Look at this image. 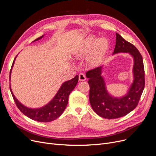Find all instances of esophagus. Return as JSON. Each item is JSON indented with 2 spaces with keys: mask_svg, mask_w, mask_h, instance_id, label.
<instances>
[{
  "mask_svg": "<svg viewBox=\"0 0 156 156\" xmlns=\"http://www.w3.org/2000/svg\"><path fill=\"white\" fill-rule=\"evenodd\" d=\"M79 81H85L86 80V76L84 75L83 73H80L79 74Z\"/></svg>",
  "mask_w": 156,
  "mask_h": 156,
  "instance_id": "1",
  "label": "esophagus"
}]
</instances>
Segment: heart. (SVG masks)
Here are the masks:
<instances>
[{"instance_id":"b5f03b06","label":"heart","mask_w":156,"mask_h":156,"mask_svg":"<svg viewBox=\"0 0 156 156\" xmlns=\"http://www.w3.org/2000/svg\"><path fill=\"white\" fill-rule=\"evenodd\" d=\"M94 42V38H91L88 40L87 43H86L85 45H83L82 48H81V51L80 52V55H84L85 54L90 48V47L92 46ZM106 47V42L103 39H99L97 40L93 47L92 49V54L91 55V60L92 61H95L98 57H99L104 51L105 48Z\"/></svg>"}]
</instances>
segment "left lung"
I'll list each match as a JSON object with an SVG mask.
<instances>
[{
    "instance_id": "8db88e82",
    "label": "left lung",
    "mask_w": 156,
    "mask_h": 156,
    "mask_svg": "<svg viewBox=\"0 0 156 156\" xmlns=\"http://www.w3.org/2000/svg\"><path fill=\"white\" fill-rule=\"evenodd\" d=\"M116 45L113 54L129 53L134 58V80L126 95L115 98L110 95L101 76L102 66L88 71L89 101L93 110L104 118L116 119L133 111L138 104L145 87V71L142 56L138 49L116 33Z\"/></svg>"
}]
</instances>
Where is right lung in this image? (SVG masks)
I'll list each match as a JSON object with an SVG mask.
<instances>
[{
  "instance_id": "right-lung-1",
  "label": "right lung",
  "mask_w": 156,
  "mask_h": 156,
  "mask_svg": "<svg viewBox=\"0 0 156 156\" xmlns=\"http://www.w3.org/2000/svg\"><path fill=\"white\" fill-rule=\"evenodd\" d=\"M43 37L44 35L37 38L34 41V42H35V41L41 39ZM16 57L14 58L12 64V67L10 71V75L11 73L12 68L13 66L14 61L16 59ZM10 75L9 77L11 76ZM78 81V75H76L73 79L66 81V82H64L62 85V86L59 90V91L57 92V94L55 95V97L53 98V99L50 102L47 104L46 105H45L44 107L38 109H31L23 105L14 97L11 90V87L10 90L16 106H17L18 108L23 114H24V115L33 120L39 122H46L55 120L57 118H59L62 114V112H64V111L65 110L67 106L69 95L70 93L73 90V89L75 88Z\"/></svg>"
}]
</instances>
